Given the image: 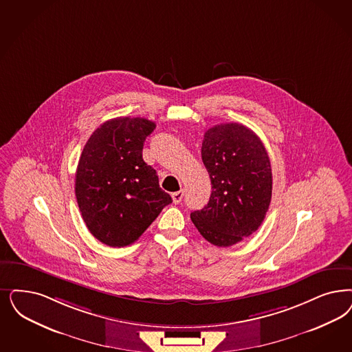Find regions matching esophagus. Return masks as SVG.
I'll return each mask as SVG.
<instances>
[{
    "mask_svg": "<svg viewBox=\"0 0 352 352\" xmlns=\"http://www.w3.org/2000/svg\"><path fill=\"white\" fill-rule=\"evenodd\" d=\"M171 197H173V203L174 204H179L183 199V190L178 191V192H174V194L171 195Z\"/></svg>",
    "mask_w": 352,
    "mask_h": 352,
    "instance_id": "1",
    "label": "esophagus"
}]
</instances>
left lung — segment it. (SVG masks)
Listing matches in <instances>:
<instances>
[{"label": "left lung", "instance_id": "8db88e82", "mask_svg": "<svg viewBox=\"0 0 352 352\" xmlns=\"http://www.w3.org/2000/svg\"><path fill=\"white\" fill-rule=\"evenodd\" d=\"M201 158L212 194L191 219L208 242L230 247L255 232L265 219L272 199L270 160L260 138L234 122L206 131Z\"/></svg>", "mask_w": 352, "mask_h": 352}]
</instances>
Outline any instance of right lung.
I'll return each mask as SVG.
<instances>
[{"label": "right lung", "instance_id": "right-lung-1", "mask_svg": "<svg viewBox=\"0 0 352 352\" xmlns=\"http://www.w3.org/2000/svg\"><path fill=\"white\" fill-rule=\"evenodd\" d=\"M146 118L120 117L102 123L85 143L75 174V195L89 232L110 247L139 239L173 201L143 160Z\"/></svg>", "mask_w": 352, "mask_h": 352}]
</instances>
